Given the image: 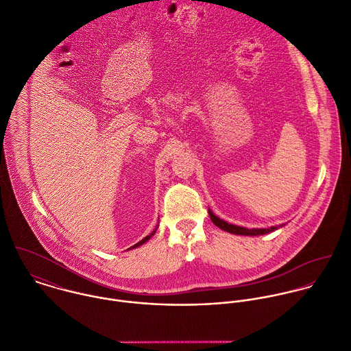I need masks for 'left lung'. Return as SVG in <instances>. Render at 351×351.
I'll return each instance as SVG.
<instances>
[{
	"label": "left lung",
	"instance_id": "obj_1",
	"mask_svg": "<svg viewBox=\"0 0 351 351\" xmlns=\"http://www.w3.org/2000/svg\"><path fill=\"white\" fill-rule=\"evenodd\" d=\"M209 217L221 230L232 232V234H239V236H262V234H267V232H271V231H274V230H277V228L284 226V224H281V226L269 227V228H245V227H240V226H236V224H230V223L219 219L210 210H209Z\"/></svg>",
	"mask_w": 351,
	"mask_h": 351
}]
</instances>
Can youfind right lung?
Here are the masks:
<instances>
[{"mask_svg": "<svg viewBox=\"0 0 351 351\" xmlns=\"http://www.w3.org/2000/svg\"><path fill=\"white\" fill-rule=\"evenodd\" d=\"M154 232H156V231H153V232H152V234H149V236H147V237H145V239H143V240H142V241H139V243H138V244H135V245H134V247H131V248H136V247H141V245H143V244H145V243H146V241H149V240H150V239H152V236H153V234H154Z\"/></svg>", "mask_w": 351, "mask_h": 351, "instance_id": "obj_1", "label": "right lung"}]
</instances>
